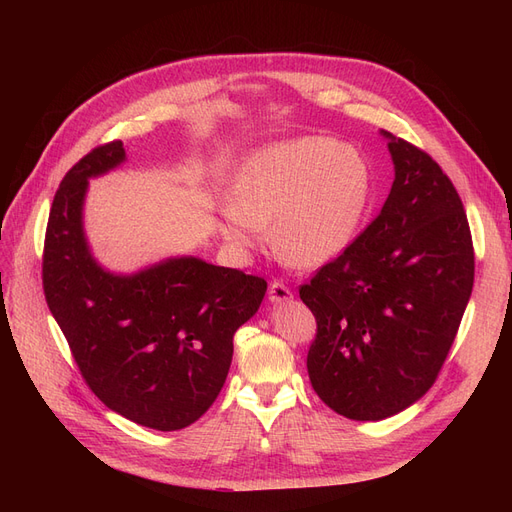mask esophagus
I'll list each match as a JSON object with an SVG mask.
<instances>
[{
  "label": "esophagus",
  "mask_w": 512,
  "mask_h": 512,
  "mask_svg": "<svg viewBox=\"0 0 512 512\" xmlns=\"http://www.w3.org/2000/svg\"><path fill=\"white\" fill-rule=\"evenodd\" d=\"M292 299V292L288 286L280 284V282H273L269 286V301L275 303V305H282V303H288Z\"/></svg>",
  "instance_id": "34e87169"
}]
</instances>
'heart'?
I'll return each mask as SVG.
<instances>
[{
    "label": "heart",
    "instance_id": "heart-1",
    "mask_svg": "<svg viewBox=\"0 0 512 512\" xmlns=\"http://www.w3.org/2000/svg\"><path fill=\"white\" fill-rule=\"evenodd\" d=\"M371 196V177L352 145L301 136L262 145L232 177L224 237L252 250L269 228L273 250L297 267H320L348 250Z\"/></svg>",
    "mask_w": 512,
    "mask_h": 512
}]
</instances>
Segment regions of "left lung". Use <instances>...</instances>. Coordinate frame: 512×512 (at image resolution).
Segmentation results:
<instances>
[{
  "label": "left lung",
  "mask_w": 512,
  "mask_h": 512,
  "mask_svg": "<svg viewBox=\"0 0 512 512\" xmlns=\"http://www.w3.org/2000/svg\"><path fill=\"white\" fill-rule=\"evenodd\" d=\"M380 136L395 168L389 198L299 290L318 322L309 380L352 421H382L431 389L474 284L470 226L451 179L425 151Z\"/></svg>",
  "instance_id": "1"
}]
</instances>
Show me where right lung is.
Here are the masks:
<instances>
[{
    "label": "right lung",
    "instance_id": "add662e5",
    "mask_svg": "<svg viewBox=\"0 0 512 512\" xmlns=\"http://www.w3.org/2000/svg\"><path fill=\"white\" fill-rule=\"evenodd\" d=\"M121 141L74 164L46 226L44 297L89 389L149 429L177 431L220 395L232 335L265 299L267 282L198 256H170L134 273L102 267L85 232L89 179L126 162Z\"/></svg>",
    "mask_w": 512,
    "mask_h": 512
}]
</instances>
